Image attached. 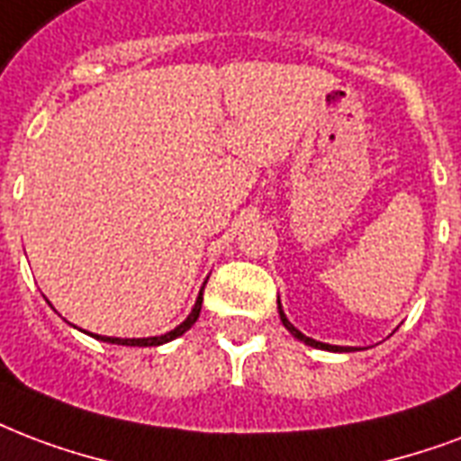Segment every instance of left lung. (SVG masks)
Segmentation results:
<instances>
[{"mask_svg": "<svg viewBox=\"0 0 461 461\" xmlns=\"http://www.w3.org/2000/svg\"><path fill=\"white\" fill-rule=\"evenodd\" d=\"M277 312H280V319H283V324H285V329H287V331L293 333L294 339L304 340V343H307V346H314V348H324V350H333V353H350V350H353V348H343V346H329V343H319V340L309 339V336H304V333H302V331H297V329H294V326L290 324V321H287L285 312H283V307H280V300H277Z\"/></svg>", "mask_w": 461, "mask_h": 461, "instance_id": "obj_1", "label": "left lung"}]
</instances>
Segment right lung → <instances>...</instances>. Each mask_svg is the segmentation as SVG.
<instances>
[{
	"label": "right lung",
	"mask_w": 461,
	"mask_h": 461,
	"mask_svg": "<svg viewBox=\"0 0 461 461\" xmlns=\"http://www.w3.org/2000/svg\"><path fill=\"white\" fill-rule=\"evenodd\" d=\"M200 307H203V290H200L198 294V302H195V307H193V312L188 314V319H185L184 324L176 326L174 331L164 333V336H154V339H105V336H94V339L98 340H105V343H118V346H140V348H149V346H161V343H168V340L178 339V336H184L188 329H191L195 321H198L200 316Z\"/></svg>",
	"instance_id": "obj_1"
}]
</instances>
